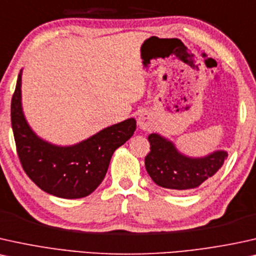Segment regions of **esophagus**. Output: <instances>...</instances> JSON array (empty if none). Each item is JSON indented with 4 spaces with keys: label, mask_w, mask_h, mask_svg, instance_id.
<instances>
[{
    "label": "esophagus",
    "mask_w": 256,
    "mask_h": 256,
    "mask_svg": "<svg viewBox=\"0 0 256 256\" xmlns=\"http://www.w3.org/2000/svg\"><path fill=\"white\" fill-rule=\"evenodd\" d=\"M137 122H138L139 128H140L142 130H148V128H151V126H152L151 117L148 112L139 113Z\"/></svg>",
    "instance_id": "34e87169"
}]
</instances>
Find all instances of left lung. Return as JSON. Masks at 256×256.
<instances>
[{"mask_svg": "<svg viewBox=\"0 0 256 256\" xmlns=\"http://www.w3.org/2000/svg\"><path fill=\"white\" fill-rule=\"evenodd\" d=\"M150 152L145 157L148 174L157 186L172 192H182L198 188L212 177L228 157L226 151H215L206 157L184 156L172 142L158 134L148 137Z\"/></svg>", "mask_w": 256, "mask_h": 256, "instance_id": "obj_1", "label": "left lung"}]
</instances>
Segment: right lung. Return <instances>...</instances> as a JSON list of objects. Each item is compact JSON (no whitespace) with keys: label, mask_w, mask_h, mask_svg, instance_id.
Segmentation results:
<instances>
[{"label":"right lung","mask_w":256,"mask_h":256,"mask_svg":"<svg viewBox=\"0 0 256 256\" xmlns=\"http://www.w3.org/2000/svg\"><path fill=\"white\" fill-rule=\"evenodd\" d=\"M20 70L12 98V128L16 151L28 177L41 190L61 198H82L92 194L108 172L113 152L136 130L134 118L104 128L82 143L58 146L34 134L21 104Z\"/></svg>","instance_id":"right-lung-1"}]
</instances>
